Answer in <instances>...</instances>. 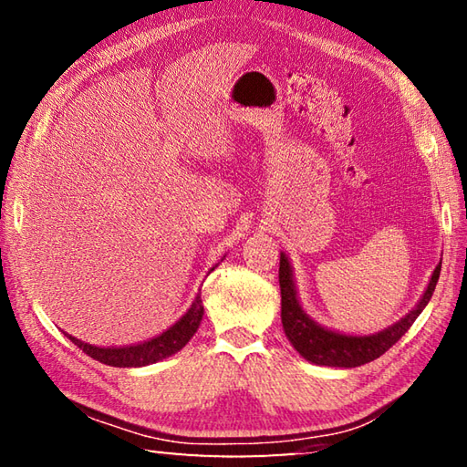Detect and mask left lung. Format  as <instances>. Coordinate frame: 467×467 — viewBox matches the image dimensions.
<instances>
[{"label": "left lung", "instance_id": "left-lung-1", "mask_svg": "<svg viewBox=\"0 0 467 467\" xmlns=\"http://www.w3.org/2000/svg\"><path fill=\"white\" fill-rule=\"evenodd\" d=\"M441 271V263L435 266L431 275V281L425 289L420 303L403 317L401 321L393 323L387 329L375 333V335H345L339 331H331L327 327L315 323L309 315L303 311V306L296 299L295 279L291 263L286 254L281 253V265H279V285H281V321L286 339L291 341L299 355H303L306 361L315 365H327V367H359L369 363L377 357H381L387 349L398 343L401 337L408 333L413 321L418 319L420 313L430 303L431 295L438 285Z\"/></svg>", "mask_w": 467, "mask_h": 467}]
</instances>
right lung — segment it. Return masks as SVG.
Instances as JSON below:
<instances>
[{
	"mask_svg": "<svg viewBox=\"0 0 467 467\" xmlns=\"http://www.w3.org/2000/svg\"><path fill=\"white\" fill-rule=\"evenodd\" d=\"M214 271V266H213ZM204 315V306L201 295H196L194 303L191 305L181 321H176L171 329H166L162 335L154 337L150 341L130 345V347H96L90 343H84L76 337H69V341L74 345L80 347V349L90 355L92 359L100 361L104 365H112V367H144L156 361H162L166 357L174 355L176 351H181L182 347L191 341V337L196 333L198 325L202 321Z\"/></svg>",
	"mask_w": 467,
	"mask_h": 467,
	"instance_id": "right-lung-1",
	"label": "right lung"
}]
</instances>
